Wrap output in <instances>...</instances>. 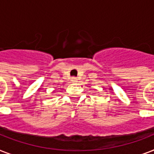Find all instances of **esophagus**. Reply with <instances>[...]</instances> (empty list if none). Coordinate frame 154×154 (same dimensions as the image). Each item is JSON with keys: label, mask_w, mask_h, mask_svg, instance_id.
Listing matches in <instances>:
<instances>
[{"label": "esophagus", "mask_w": 154, "mask_h": 154, "mask_svg": "<svg viewBox=\"0 0 154 154\" xmlns=\"http://www.w3.org/2000/svg\"><path fill=\"white\" fill-rule=\"evenodd\" d=\"M71 81H72V82H77V77H72V78H71Z\"/></svg>", "instance_id": "obj_1"}]
</instances>
